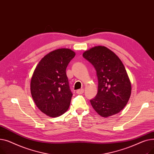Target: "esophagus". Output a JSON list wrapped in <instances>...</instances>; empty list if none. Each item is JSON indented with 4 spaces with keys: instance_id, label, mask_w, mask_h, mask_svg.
Listing matches in <instances>:
<instances>
[{
    "instance_id": "34e87169",
    "label": "esophagus",
    "mask_w": 154,
    "mask_h": 154,
    "mask_svg": "<svg viewBox=\"0 0 154 154\" xmlns=\"http://www.w3.org/2000/svg\"><path fill=\"white\" fill-rule=\"evenodd\" d=\"M76 93L77 94H82L84 93V89H79L76 91Z\"/></svg>"
}]
</instances>
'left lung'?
<instances>
[{
	"label": "left lung",
	"mask_w": 154,
	"mask_h": 154,
	"mask_svg": "<svg viewBox=\"0 0 154 154\" xmlns=\"http://www.w3.org/2000/svg\"><path fill=\"white\" fill-rule=\"evenodd\" d=\"M95 68L98 92L91 100L93 109L103 117L116 115L127 105L131 95V82L119 57L105 46H95L83 53Z\"/></svg>",
	"instance_id": "8db88e82"
}]
</instances>
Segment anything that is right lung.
Instances as JSON below:
<instances>
[{
    "mask_svg": "<svg viewBox=\"0 0 154 154\" xmlns=\"http://www.w3.org/2000/svg\"><path fill=\"white\" fill-rule=\"evenodd\" d=\"M75 55L70 48H59L39 61L30 80V92L36 106L51 117H59L70 106L72 94L66 69Z\"/></svg>",
    "mask_w": 154,
    "mask_h": 154,
    "instance_id": "right-lung-1",
    "label": "right lung"
}]
</instances>
